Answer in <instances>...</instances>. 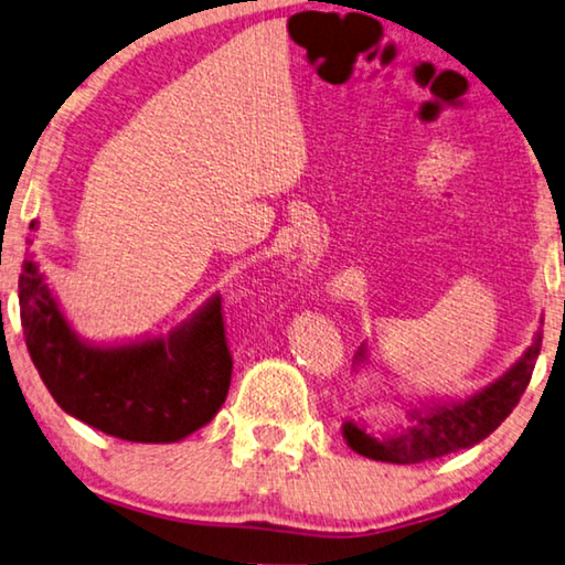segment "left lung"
Wrapping results in <instances>:
<instances>
[{
	"mask_svg": "<svg viewBox=\"0 0 565 565\" xmlns=\"http://www.w3.org/2000/svg\"><path fill=\"white\" fill-rule=\"evenodd\" d=\"M541 352V334L535 337L533 347L508 370L503 377L495 380L478 395H472L455 405H435L409 412L412 425L397 429V433L372 437L354 423L344 425L347 445L354 452L370 460L382 462H423L445 458L458 452L462 447H472L498 429L500 423L521 402L527 382L533 377V366Z\"/></svg>",
	"mask_w": 565,
	"mask_h": 565,
	"instance_id": "1",
	"label": "left lung"
}]
</instances>
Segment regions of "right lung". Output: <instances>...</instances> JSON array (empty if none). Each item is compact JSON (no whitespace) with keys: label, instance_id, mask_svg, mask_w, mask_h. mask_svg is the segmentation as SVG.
Here are the masks:
<instances>
[{"label":"right lung","instance_id":"1","mask_svg":"<svg viewBox=\"0 0 565 565\" xmlns=\"http://www.w3.org/2000/svg\"><path fill=\"white\" fill-rule=\"evenodd\" d=\"M20 317L50 395L67 415L105 435L175 443L211 423L228 395L234 356L218 297L168 342L87 347L67 327L38 264L24 262Z\"/></svg>","mask_w":565,"mask_h":565}]
</instances>
